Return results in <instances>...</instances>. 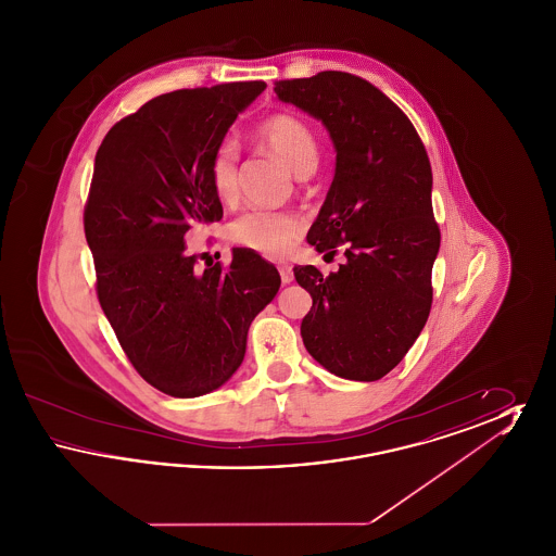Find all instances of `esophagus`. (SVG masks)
<instances>
[{"label":"esophagus","mask_w":556,"mask_h":556,"mask_svg":"<svg viewBox=\"0 0 556 556\" xmlns=\"http://www.w3.org/2000/svg\"><path fill=\"white\" fill-rule=\"evenodd\" d=\"M277 268H279V275H281L283 283H291L293 281V270H291V266L288 263H281V265H277Z\"/></svg>","instance_id":"obj_1"}]
</instances>
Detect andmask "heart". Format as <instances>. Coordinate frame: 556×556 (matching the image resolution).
Masks as SVG:
<instances>
[{"label": "heart", "instance_id": "obj_1", "mask_svg": "<svg viewBox=\"0 0 556 556\" xmlns=\"http://www.w3.org/2000/svg\"><path fill=\"white\" fill-rule=\"evenodd\" d=\"M256 137L295 175H308L317 168V135L300 116L290 112L270 114L256 127ZM208 179L223 204H231L238 198L239 148L231 139H223L212 150ZM302 229L304 218L298 212L250 208L229 225V236L258 254L279 258L290 252Z\"/></svg>", "mask_w": 556, "mask_h": 556}]
</instances>
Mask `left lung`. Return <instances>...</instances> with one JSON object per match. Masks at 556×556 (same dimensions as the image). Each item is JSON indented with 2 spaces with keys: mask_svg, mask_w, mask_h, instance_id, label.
<instances>
[{
  "mask_svg": "<svg viewBox=\"0 0 556 556\" xmlns=\"http://www.w3.org/2000/svg\"><path fill=\"white\" fill-rule=\"evenodd\" d=\"M281 102L317 116L338 160L306 241L344 265L323 275L293 266L313 306L300 333L311 356L338 377L377 381L396 367L427 323L440 250L431 164L408 116L369 80L342 71L275 80Z\"/></svg>",
  "mask_w": 556,
  "mask_h": 556,
  "instance_id": "left-lung-1",
  "label": "left lung"
}]
</instances>
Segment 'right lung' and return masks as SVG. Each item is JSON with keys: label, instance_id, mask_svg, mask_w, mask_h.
<instances>
[{"label": "right lung", "instance_id": "right-lung-1", "mask_svg": "<svg viewBox=\"0 0 556 556\" xmlns=\"http://www.w3.org/2000/svg\"><path fill=\"white\" fill-rule=\"evenodd\" d=\"M265 80L159 96L106 132L83 227L96 293L135 370L160 392L220 388L245 354L254 317L281 286L277 268L236 248L231 265L195 268L186 233L223 218L208 162Z\"/></svg>", "mask_w": 556, "mask_h": 556}]
</instances>
